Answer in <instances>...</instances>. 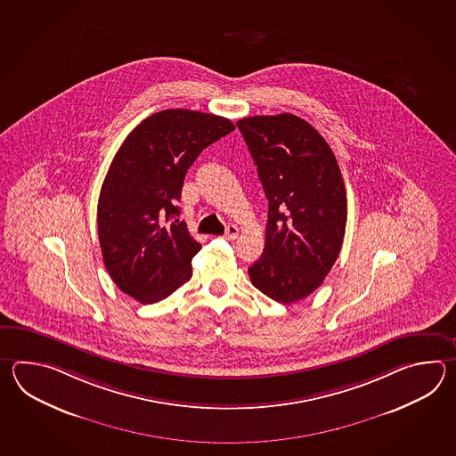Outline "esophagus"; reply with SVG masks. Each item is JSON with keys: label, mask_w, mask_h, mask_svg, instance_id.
I'll use <instances>...</instances> for the list:
<instances>
[{"label": "esophagus", "mask_w": 456, "mask_h": 456, "mask_svg": "<svg viewBox=\"0 0 456 456\" xmlns=\"http://www.w3.org/2000/svg\"><path fill=\"white\" fill-rule=\"evenodd\" d=\"M238 234H240V230H238V226H236V224H228V226H226L224 238H228V240H236V238H238Z\"/></svg>", "instance_id": "34e87169"}]
</instances>
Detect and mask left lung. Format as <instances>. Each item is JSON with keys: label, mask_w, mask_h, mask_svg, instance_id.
Wrapping results in <instances>:
<instances>
[{"label": "left lung", "mask_w": 456, "mask_h": 456, "mask_svg": "<svg viewBox=\"0 0 456 456\" xmlns=\"http://www.w3.org/2000/svg\"><path fill=\"white\" fill-rule=\"evenodd\" d=\"M236 126L269 200L265 246L249 279L272 300L295 303L320 287L342 248L347 197L339 165L300 117H248Z\"/></svg>", "instance_id": "left-lung-1"}]
</instances>
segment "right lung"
Returning a JSON list of instances; mask_svg holds the SVG:
<instances>
[{"mask_svg": "<svg viewBox=\"0 0 456 456\" xmlns=\"http://www.w3.org/2000/svg\"><path fill=\"white\" fill-rule=\"evenodd\" d=\"M234 130L224 117L167 109L128 134L97 202V232L110 279L132 298L165 300L192 277L200 251L177 216L185 173L202 150Z\"/></svg>", "mask_w": 456, "mask_h": 456, "instance_id": "1", "label": "right lung"}]
</instances>
